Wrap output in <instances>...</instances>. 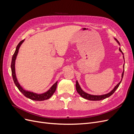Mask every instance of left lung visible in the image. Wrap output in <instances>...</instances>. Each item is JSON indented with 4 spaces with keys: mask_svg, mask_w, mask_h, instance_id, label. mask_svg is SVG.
I'll return each instance as SVG.
<instances>
[{
    "mask_svg": "<svg viewBox=\"0 0 134 134\" xmlns=\"http://www.w3.org/2000/svg\"><path fill=\"white\" fill-rule=\"evenodd\" d=\"M115 40H116V41H117V42L119 44H120V42H119L118 40H117L116 38H115ZM119 50L120 52H122V54L124 55L122 51H121V48H119ZM124 57V56H123ZM124 68V65L123 66ZM124 70L123 71V72L122 74V78H123V76H124ZM122 79H121V80L120 81V82L118 84H117L116 86H115V87L113 89V90L109 92L108 93H107V94H103V95H100V96H96V95H91V94H88V93H87L85 92H84L82 90V88H80L79 84L78 83V82H76V91L77 92H78L79 94H80V96L81 97H82L83 98L86 99H88V100H102V99H106V98H108V97H109V96H111L112 94H113V93H114L116 90H117V88H118V87H119L120 84L121 82V81H122Z\"/></svg>",
    "mask_w": 134,
    "mask_h": 134,
    "instance_id": "left-lung-1",
    "label": "left lung"
}]
</instances>
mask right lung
<instances>
[{
    "label": "right lung",
    "instance_id": "obj_1",
    "mask_svg": "<svg viewBox=\"0 0 134 134\" xmlns=\"http://www.w3.org/2000/svg\"><path fill=\"white\" fill-rule=\"evenodd\" d=\"M25 41V40H22L21 42H20L17 45V47H16L15 51L14 52V53L12 56V63H11V70H12V77H13V79L14 82L15 84L16 87L18 88L19 91L21 92L22 94L26 97L27 98H30L32 100H39V101H41V100H46L49 99L50 97L53 95L54 93H55L56 87H57V84L58 82H56L53 86H52L49 90L47 91L45 93H43L42 94H37V93H35L32 92H29V91H27L25 90H23V88L21 86L18 82L17 79L16 78V75H15V59L16 58H17V56L18 53V51H19V48L20 46H21L22 43Z\"/></svg>",
    "mask_w": 134,
    "mask_h": 134
}]
</instances>
